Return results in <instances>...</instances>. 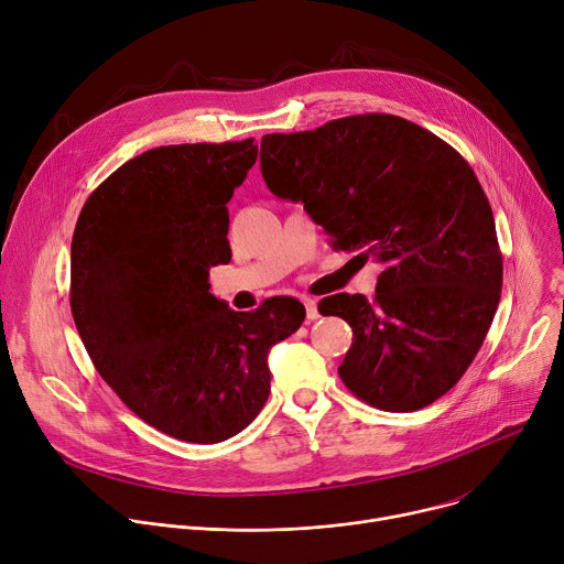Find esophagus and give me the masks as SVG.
I'll use <instances>...</instances> for the list:
<instances>
[{
    "mask_svg": "<svg viewBox=\"0 0 564 564\" xmlns=\"http://www.w3.org/2000/svg\"><path fill=\"white\" fill-rule=\"evenodd\" d=\"M302 302H304L306 318H308V321H316V318H321V314H318V302H316L314 297H302Z\"/></svg>",
    "mask_w": 564,
    "mask_h": 564,
    "instance_id": "1",
    "label": "esophagus"
}]
</instances>
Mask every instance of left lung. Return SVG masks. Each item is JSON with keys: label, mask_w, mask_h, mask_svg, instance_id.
<instances>
[{"label": "left lung", "mask_w": 564, "mask_h": 564, "mask_svg": "<svg viewBox=\"0 0 564 564\" xmlns=\"http://www.w3.org/2000/svg\"><path fill=\"white\" fill-rule=\"evenodd\" d=\"M262 176L302 202L340 250L383 262L377 295L336 293L323 316L351 325L338 373L360 401L414 412L444 397L477 356L502 293L495 219L466 159L392 113L267 134Z\"/></svg>", "instance_id": "8db88e82"}]
</instances>
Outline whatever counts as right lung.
Returning <instances> with one entry per match:
<instances>
[{
	"instance_id": "1",
	"label": "right lung",
	"mask_w": 564,
	"mask_h": 564,
	"mask_svg": "<svg viewBox=\"0 0 564 564\" xmlns=\"http://www.w3.org/2000/svg\"><path fill=\"white\" fill-rule=\"evenodd\" d=\"M258 161L253 139L148 150L111 172L72 239V314L105 383L152 427L191 444L241 432L271 392L269 349L304 306L232 311L208 289L230 262L228 208Z\"/></svg>"
}]
</instances>
